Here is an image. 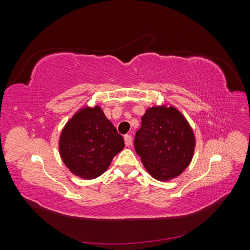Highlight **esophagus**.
<instances>
[{
	"mask_svg": "<svg viewBox=\"0 0 250 250\" xmlns=\"http://www.w3.org/2000/svg\"><path fill=\"white\" fill-rule=\"evenodd\" d=\"M124 140H125V145H126L127 147L131 146V144H132V138H131V135H128V134L125 135Z\"/></svg>",
	"mask_w": 250,
	"mask_h": 250,
	"instance_id": "34e87169",
	"label": "esophagus"
}]
</instances>
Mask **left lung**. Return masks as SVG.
Masks as SVG:
<instances>
[{"label":"left lung","mask_w":250,"mask_h":250,"mask_svg":"<svg viewBox=\"0 0 250 250\" xmlns=\"http://www.w3.org/2000/svg\"><path fill=\"white\" fill-rule=\"evenodd\" d=\"M195 145V134L186 117L167 104L146 109L134 139L144 167L160 181L175 178L188 167Z\"/></svg>","instance_id":"8db88e82"}]
</instances>
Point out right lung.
Returning a JSON list of instances; mask_svg holds the SVG:
<instances>
[{
	"mask_svg": "<svg viewBox=\"0 0 250 250\" xmlns=\"http://www.w3.org/2000/svg\"><path fill=\"white\" fill-rule=\"evenodd\" d=\"M124 146L123 137L99 105L81 107L62 128L58 143L67 169L83 179L102 175Z\"/></svg>",
	"mask_w": 250,
	"mask_h": 250,
	"instance_id": "right-lung-1",
	"label": "right lung"
}]
</instances>
